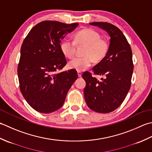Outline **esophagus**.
<instances>
[{
    "label": "esophagus",
    "instance_id": "esophagus-1",
    "mask_svg": "<svg viewBox=\"0 0 152 152\" xmlns=\"http://www.w3.org/2000/svg\"><path fill=\"white\" fill-rule=\"evenodd\" d=\"M77 74H78V77H81V75H82V73H81V72H77Z\"/></svg>",
    "mask_w": 152,
    "mask_h": 152
}]
</instances>
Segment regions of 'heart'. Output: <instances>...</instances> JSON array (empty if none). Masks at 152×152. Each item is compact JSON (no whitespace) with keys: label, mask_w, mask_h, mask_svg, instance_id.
Listing matches in <instances>:
<instances>
[{"label":"heart","mask_w":152,"mask_h":152,"mask_svg":"<svg viewBox=\"0 0 152 152\" xmlns=\"http://www.w3.org/2000/svg\"><path fill=\"white\" fill-rule=\"evenodd\" d=\"M76 44L86 45L84 56L75 57L71 60L68 66L79 72L84 71L92 66L94 60L100 61L106 57L110 45L106 39L101 38L100 33L92 29H83L75 34V39H66L61 42L60 48L67 58H72L75 53Z\"/></svg>","instance_id":"1"}]
</instances>
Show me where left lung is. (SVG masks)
I'll list each match as a JSON object with an SVG mask.
<instances>
[{
	"mask_svg": "<svg viewBox=\"0 0 152 152\" xmlns=\"http://www.w3.org/2000/svg\"><path fill=\"white\" fill-rule=\"evenodd\" d=\"M90 24L106 31L110 37V43L106 57L92 68L94 75L104 78L98 80L88 72L82 75L86 82L85 99L90 109L107 113L121 106L131 88L134 68L132 50L118 27L107 22Z\"/></svg>",
	"mask_w": 152,
	"mask_h": 152,
	"instance_id": "obj_1",
	"label": "left lung"
}]
</instances>
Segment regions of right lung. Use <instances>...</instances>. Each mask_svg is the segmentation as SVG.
Masks as SVG:
<instances>
[{
	"mask_svg": "<svg viewBox=\"0 0 152 152\" xmlns=\"http://www.w3.org/2000/svg\"><path fill=\"white\" fill-rule=\"evenodd\" d=\"M78 25L41 21L33 27L22 43L18 66L20 88L27 103L40 113L60 109L78 77L75 69L56 73L67 64L60 42Z\"/></svg>",
	"mask_w": 152,
	"mask_h": 152,
	"instance_id": "right-lung-1",
	"label": "right lung"
}]
</instances>
